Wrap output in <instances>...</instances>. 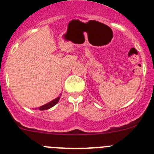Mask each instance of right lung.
<instances>
[{
	"label": "right lung",
	"instance_id": "1",
	"mask_svg": "<svg viewBox=\"0 0 154 154\" xmlns=\"http://www.w3.org/2000/svg\"><path fill=\"white\" fill-rule=\"evenodd\" d=\"M59 99H60V96H58V97H57L56 99H55L54 100H52V101L49 102L48 103H47V104L44 105V106H42L41 107H39L38 109L39 110H46V109H48L51 108V107H53L55 105H56L57 103H58V102L59 101Z\"/></svg>",
	"mask_w": 154,
	"mask_h": 154
}]
</instances>
